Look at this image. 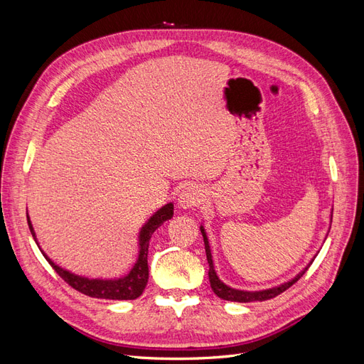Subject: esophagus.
Segmentation results:
<instances>
[{
    "label": "esophagus",
    "instance_id": "esophagus-1",
    "mask_svg": "<svg viewBox=\"0 0 364 364\" xmlns=\"http://www.w3.org/2000/svg\"><path fill=\"white\" fill-rule=\"evenodd\" d=\"M178 200H179L181 208H183V209L197 206L203 202V191L199 188V186L188 185L181 191Z\"/></svg>",
    "mask_w": 364,
    "mask_h": 364
}]
</instances>
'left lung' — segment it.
Returning a JSON list of instances; mask_svg holds the SVG:
<instances>
[{
    "instance_id": "left-lung-1",
    "label": "left lung",
    "mask_w": 364,
    "mask_h": 364,
    "mask_svg": "<svg viewBox=\"0 0 364 364\" xmlns=\"http://www.w3.org/2000/svg\"><path fill=\"white\" fill-rule=\"evenodd\" d=\"M331 222H333V213H331ZM200 232L203 235L206 259H208V264H209V270H208L209 282H211L213 291L220 297V299H223V301H232V302H255V301H259V302H262V301L272 299V297H277L278 294H281L287 289H290L296 281H299L302 274L308 270V267H310V264H311V262L308 264V266L299 274H296V277L291 281L284 282V284L278 285V287L261 290V291H245V290L230 289L229 285H226L223 281H220V278L217 277L215 269H214V262H213V255H211V246H209V240H208V235L205 232L203 226H200Z\"/></svg>"
}]
</instances>
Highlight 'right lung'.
<instances>
[{
    "instance_id": "add662e5",
    "label": "right lung",
    "mask_w": 364,
    "mask_h": 364,
    "mask_svg": "<svg viewBox=\"0 0 364 364\" xmlns=\"http://www.w3.org/2000/svg\"><path fill=\"white\" fill-rule=\"evenodd\" d=\"M173 203H167L162 206L159 211L153 214L149 222L141 228L139 232V255L135 262L134 269H132L126 277L118 278V279H90V278H83L79 277V274H74L68 270H65L59 267L58 264H54L46 253L42 250V255L46 257V259L51 264V267L56 270L59 277L70 284L71 287L77 291H80L86 296L97 297V299H112V301H130V299H136L144 291L147 281H149V264H147V255H149V241L153 235V232L164 223L167 222L173 217ZM27 222L30 232L35 238L36 245L38 240L35 235V230H33L31 222L27 215ZM41 249V247H39Z\"/></svg>"
}]
</instances>
